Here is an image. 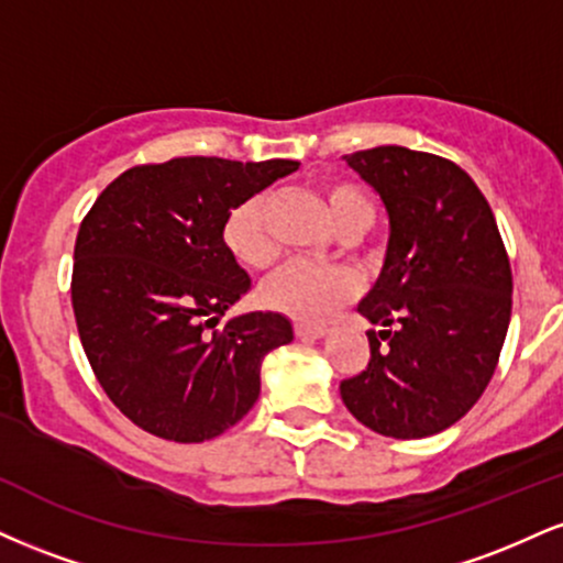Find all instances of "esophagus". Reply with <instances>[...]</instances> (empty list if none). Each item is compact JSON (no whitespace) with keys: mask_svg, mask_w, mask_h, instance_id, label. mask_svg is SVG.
<instances>
[{"mask_svg":"<svg viewBox=\"0 0 563 563\" xmlns=\"http://www.w3.org/2000/svg\"><path fill=\"white\" fill-rule=\"evenodd\" d=\"M294 333L299 335V339H322V335H328L325 328H314V325H303V322H299V325L294 328Z\"/></svg>","mask_w":563,"mask_h":563,"instance_id":"1","label":"esophagus"}]
</instances>
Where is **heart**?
I'll list each match as a JSON object with an SVG mask.
<instances>
[{"label": "heart", "mask_w": 563, "mask_h": 563, "mask_svg": "<svg viewBox=\"0 0 563 563\" xmlns=\"http://www.w3.org/2000/svg\"><path fill=\"white\" fill-rule=\"evenodd\" d=\"M333 224L344 232H363L376 219V206L363 187L328 179L320 187ZM267 206L264 192L232 206L222 222V243L235 262L243 267L264 269L275 260L277 249L267 228ZM360 294V280L346 267H318L307 262H290L264 283L262 299L275 312L288 314L299 322H325Z\"/></svg>", "instance_id": "b5f03b06"}]
</instances>
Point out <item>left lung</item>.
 I'll list each match as a JSON object with an SVG mask.
<instances>
[{
  "instance_id": "8db88e82",
  "label": "left lung",
  "mask_w": 563,
  "mask_h": 563,
  "mask_svg": "<svg viewBox=\"0 0 563 563\" xmlns=\"http://www.w3.org/2000/svg\"><path fill=\"white\" fill-rule=\"evenodd\" d=\"M378 192L389 243L360 314L371 363L341 380L360 423L394 439L450 429L493 378L510 322V262L487 198L457 164L380 145L344 156Z\"/></svg>"
}]
</instances>
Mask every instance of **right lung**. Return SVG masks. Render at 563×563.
I'll return each instance as SVG.
<instances>
[{"label":"right lung","instance_id":"right-lung-1","mask_svg":"<svg viewBox=\"0 0 563 563\" xmlns=\"http://www.w3.org/2000/svg\"><path fill=\"white\" fill-rule=\"evenodd\" d=\"M299 161L187 156L134 166L84 217L74 249L76 328L111 402L147 434L206 442L260 399L267 352L294 341L277 312L222 314L251 277L222 243L232 206Z\"/></svg>","mask_w":563,"mask_h":563}]
</instances>
